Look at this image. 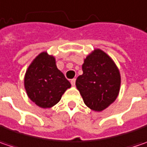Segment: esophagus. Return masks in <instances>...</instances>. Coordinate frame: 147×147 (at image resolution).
Instances as JSON below:
<instances>
[{
	"mask_svg": "<svg viewBox=\"0 0 147 147\" xmlns=\"http://www.w3.org/2000/svg\"><path fill=\"white\" fill-rule=\"evenodd\" d=\"M71 84L72 85V86H75V84H76V79L74 78L72 80H71Z\"/></svg>",
	"mask_w": 147,
	"mask_h": 147,
	"instance_id": "esophagus-1",
	"label": "esophagus"
}]
</instances>
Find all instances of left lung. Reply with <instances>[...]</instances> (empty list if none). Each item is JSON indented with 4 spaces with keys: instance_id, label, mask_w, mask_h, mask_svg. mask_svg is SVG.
<instances>
[{
    "instance_id": "obj_1",
    "label": "left lung",
    "mask_w": 147,
    "mask_h": 147,
    "mask_svg": "<svg viewBox=\"0 0 147 147\" xmlns=\"http://www.w3.org/2000/svg\"><path fill=\"white\" fill-rule=\"evenodd\" d=\"M82 71L76 86L84 103L92 110L103 111L118 97L121 84L118 67L109 55L95 49L84 60Z\"/></svg>"
}]
</instances>
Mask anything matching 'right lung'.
I'll use <instances>...</instances> for the list:
<instances>
[{
	"label": "right lung",
	"mask_w": 147,
	"mask_h": 147,
	"mask_svg": "<svg viewBox=\"0 0 147 147\" xmlns=\"http://www.w3.org/2000/svg\"><path fill=\"white\" fill-rule=\"evenodd\" d=\"M71 83L59 71L54 57L42 52L28 67L24 76V88L29 98L41 108L57 104Z\"/></svg>",
	"instance_id": "add662e5"
}]
</instances>
